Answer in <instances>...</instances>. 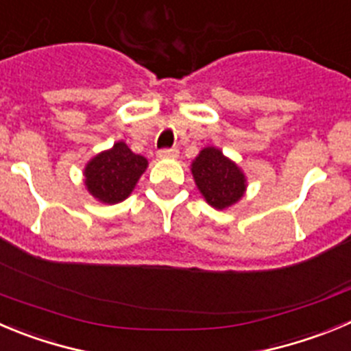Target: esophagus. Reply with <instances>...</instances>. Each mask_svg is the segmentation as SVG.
I'll use <instances>...</instances> for the list:
<instances>
[{"instance_id": "34e87169", "label": "esophagus", "mask_w": 351, "mask_h": 351, "mask_svg": "<svg viewBox=\"0 0 351 351\" xmlns=\"http://www.w3.org/2000/svg\"><path fill=\"white\" fill-rule=\"evenodd\" d=\"M157 157L159 159H175L178 157V149H162L157 152Z\"/></svg>"}]
</instances>
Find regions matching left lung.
Returning a JSON list of instances; mask_svg holds the SVG:
<instances>
[{"mask_svg": "<svg viewBox=\"0 0 351 351\" xmlns=\"http://www.w3.org/2000/svg\"><path fill=\"white\" fill-rule=\"evenodd\" d=\"M195 186L209 206L227 209L247 191V178L237 162L216 147H204L191 165Z\"/></svg>", "mask_w": 351, "mask_h": 351, "instance_id": "1", "label": "left lung"}]
</instances>
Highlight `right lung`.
Returning a JSON list of instances; mask_svg holds the SVG:
<instances>
[{
	"label": "right lung",
	"mask_w": 351,
	"mask_h": 351,
	"mask_svg": "<svg viewBox=\"0 0 351 351\" xmlns=\"http://www.w3.org/2000/svg\"><path fill=\"white\" fill-rule=\"evenodd\" d=\"M147 168L145 157L133 152L124 142H116L88 160L83 182L88 194L101 204L112 206L130 197Z\"/></svg>",
	"instance_id": "obj_1"
}]
</instances>
